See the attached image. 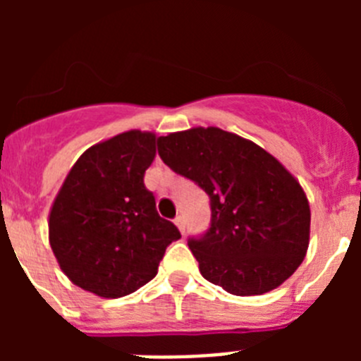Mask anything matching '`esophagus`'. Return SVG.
Instances as JSON below:
<instances>
[{
	"mask_svg": "<svg viewBox=\"0 0 361 361\" xmlns=\"http://www.w3.org/2000/svg\"><path fill=\"white\" fill-rule=\"evenodd\" d=\"M173 222H175V226H177V228H178V231L184 233V219H183V216H177V219H175Z\"/></svg>",
	"mask_w": 361,
	"mask_h": 361,
	"instance_id": "obj_1",
	"label": "esophagus"
}]
</instances>
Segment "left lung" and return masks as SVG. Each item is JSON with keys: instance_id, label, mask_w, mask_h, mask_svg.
Segmentation results:
<instances>
[{"instance_id": "left-lung-1", "label": "left lung", "mask_w": 361, "mask_h": 361, "mask_svg": "<svg viewBox=\"0 0 361 361\" xmlns=\"http://www.w3.org/2000/svg\"><path fill=\"white\" fill-rule=\"evenodd\" d=\"M159 155L195 180L212 226L190 250L200 275L237 296L282 286L305 258L311 209L304 188L269 152L237 133L197 126L159 139Z\"/></svg>"}]
</instances>
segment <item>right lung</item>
<instances>
[{
  "mask_svg": "<svg viewBox=\"0 0 361 361\" xmlns=\"http://www.w3.org/2000/svg\"><path fill=\"white\" fill-rule=\"evenodd\" d=\"M157 135L128 130L75 161L49 213V242L72 283L103 298L137 291L157 275L166 247L180 238L159 216L145 173Z\"/></svg>",
  "mask_w": 361,
  "mask_h": 361,
  "instance_id": "right-lung-1",
  "label": "right lung"
}]
</instances>
